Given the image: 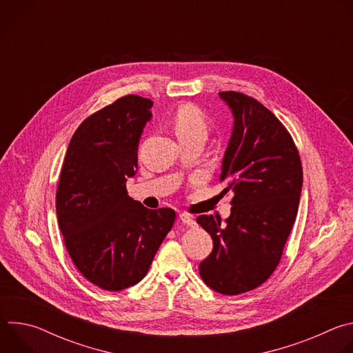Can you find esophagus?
I'll return each mask as SVG.
<instances>
[{"label": "esophagus", "instance_id": "obj_1", "mask_svg": "<svg viewBox=\"0 0 353 353\" xmlns=\"http://www.w3.org/2000/svg\"><path fill=\"white\" fill-rule=\"evenodd\" d=\"M180 221H181L184 225L190 226V228L195 226V221H194L191 216H188L187 214H180Z\"/></svg>", "mask_w": 353, "mask_h": 353}]
</instances>
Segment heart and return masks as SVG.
Instances as JSON below:
<instances>
[{
  "mask_svg": "<svg viewBox=\"0 0 353 353\" xmlns=\"http://www.w3.org/2000/svg\"><path fill=\"white\" fill-rule=\"evenodd\" d=\"M173 128L179 141L188 138L205 139L210 132V121L203 110L194 105H185L176 112Z\"/></svg>",
  "mask_w": 353,
  "mask_h": 353,
  "instance_id": "heart-1",
  "label": "heart"
}]
</instances>
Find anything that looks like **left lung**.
Listing matches in <instances>:
<instances>
[{
    "label": "left lung",
    "mask_w": 353,
    "mask_h": 353,
    "mask_svg": "<svg viewBox=\"0 0 353 353\" xmlns=\"http://www.w3.org/2000/svg\"><path fill=\"white\" fill-rule=\"evenodd\" d=\"M233 114L222 161L223 192L232 191L230 216L201 215L196 223L214 240L199 275L222 294H239L264 283L281 261L294 223L303 170L283 124L259 100L240 92H219Z\"/></svg>",
    "instance_id": "obj_1"
}]
</instances>
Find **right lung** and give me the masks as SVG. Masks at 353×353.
I'll return each mask as SVG.
<instances>
[{
    "mask_svg": "<svg viewBox=\"0 0 353 353\" xmlns=\"http://www.w3.org/2000/svg\"><path fill=\"white\" fill-rule=\"evenodd\" d=\"M149 99L127 94L89 116L74 132L63 163L56 210L78 271L105 290H123L148 272L176 212L148 210L128 196L138 143L152 117Z\"/></svg>",
    "mask_w": 353,
    "mask_h": 353,
    "instance_id": "1",
    "label": "right lung"
}]
</instances>
